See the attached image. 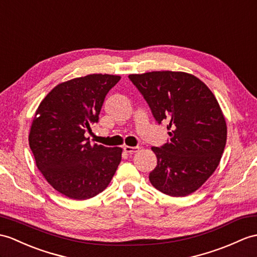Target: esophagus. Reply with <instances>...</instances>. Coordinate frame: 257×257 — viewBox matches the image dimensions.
<instances>
[{"mask_svg":"<svg viewBox=\"0 0 257 257\" xmlns=\"http://www.w3.org/2000/svg\"><path fill=\"white\" fill-rule=\"evenodd\" d=\"M139 149H140L139 147H129V146H124V147H123V151L126 152V153L133 154V153L138 152Z\"/></svg>","mask_w":257,"mask_h":257,"instance_id":"esophagus-1","label":"esophagus"}]
</instances>
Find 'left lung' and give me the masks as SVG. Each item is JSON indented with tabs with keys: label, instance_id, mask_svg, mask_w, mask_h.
Masks as SVG:
<instances>
[{
	"label": "left lung",
	"instance_id": "obj_1",
	"mask_svg": "<svg viewBox=\"0 0 257 257\" xmlns=\"http://www.w3.org/2000/svg\"><path fill=\"white\" fill-rule=\"evenodd\" d=\"M129 79L150 106L156 120L169 122L168 143L152 147L158 164L149 180L161 193L184 197L216 171L226 142V122L204 82L181 71H152Z\"/></svg>",
	"mask_w": 257,
	"mask_h": 257
}]
</instances>
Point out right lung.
<instances>
[{
  "instance_id": "add662e5",
  "label": "right lung",
  "mask_w": 257,
  "mask_h": 257,
  "mask_svg": "<svg viewBox=\"0 0 257 257\" xmlns=\"http://www.w3.org/2000/svg\"><path fill=\"white\" fill-rule=\"evenodd\" d=\"M121 77L88 74L60 83L41 100L28 141L38 170L58 193L85 200L108 186L121 148L91 145L85 133L98 121L106 94Z\"/></svg>"
}]
</instances>
